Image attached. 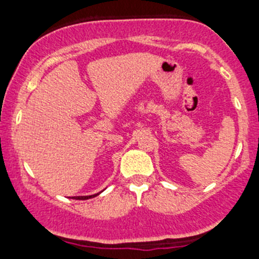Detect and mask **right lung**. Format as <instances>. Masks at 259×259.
Returning <instances> with one entry per match:
<instances>
[{
	"instance_id": "obj_1",
	"label": "right lung",
	"mask_w": 259,
	"mask_h": 259,
	"mask_svg": "<svg viewBox=\"0 0 259 259\" xmlns=\"http://www.w3.org/2000/svg\"><path fill=\"white\" fill-rule=\"evenodd\" d=\"M96 195H99V193L98 194H93V195H79V197H72V198L77 200H86V199H90V198L96 197Z\"/></svg>"
}]
</instances>
